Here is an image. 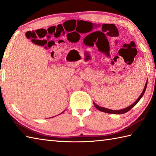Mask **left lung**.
Here are the masks:
<instances>
[{"label":"left lung","instance_id":"1","mask_svg":"<svg viewBox=\"0 0 156 156\" xmlns=\"http://www.w3.org/2000/svg\"><path fill=\"white\" fill-rule=\"evenodd\" d=\"M147 84V82H146V84H145V87H144V88L143 92H141V95L140 96V97H139V98L137 99L136 101H135V102H134V103H133L131 105L129 106V107H126V108H122V109H121V110H118V111L111 110V109H108V108H107L101 107H100V106H98V105L94 103V102H93V103H94V106H95V107L97 108L98 109V110L101 111H102V112H107V113H111V114H123V113H125V112H128L129 111H130L131 109L132 108H133V107H134V106L137 103V102H138L139 101H140V99H141V98H142V97H143V96H144V93H145V90H146Z\"/></svg>","mask_w":156,"mask_h":156}]
</instances>
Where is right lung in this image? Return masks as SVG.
<instances>
[{"label":"right lung","mask_w":156,"mask_h":156,"mask_svg":"<svg viewBox=\"0 0 156 156\" xmlns=\"http://www.w3.org/2000/svg\"><path fill=\"white\" fill-rule=\"evenodd\" d=\"M63 112H64V111H63Z\"/></svg>","instance_id":"add662e5"}]
</instances>
